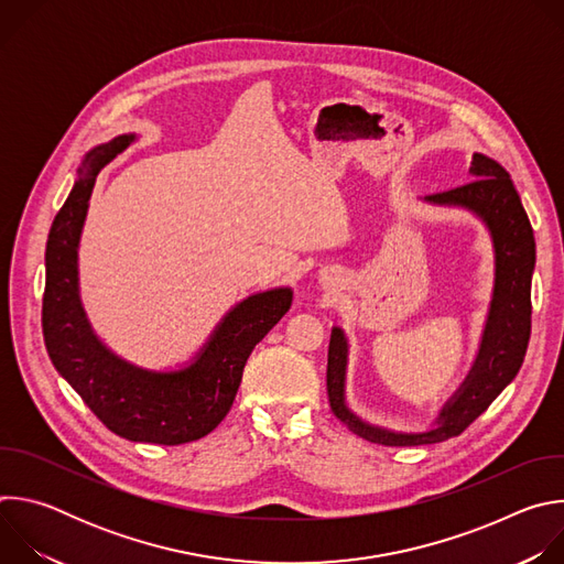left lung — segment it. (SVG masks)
<instances>
[{
    "label": "left lung",
    "mask_w": 564,
    "mask_h": 564,
    "mask_svg": "<svg viewBox=\"0 0 564 564\" xmlns=\"http://www.w3.org/2000/svg\"><path fill=\"white\" fill-rule=\"evenodd\" d=\"M470 176L475 181L424 196V203L437 207H459L475 214L487 225L494 254L496 283L489 316L481 333L477 357L442 406L435 424L422 433H404L375 426L355 415L346 404L348 339L341 328H333L328 348V397L333 413L359 437L381 446L437 444L464 433L485 413L491 401L518 375L531 335V274L535 268V240L529 216L509 172L485 153H473Z\"/></svg>",
    "instance_id": "8db88e82"
}]
</instances>
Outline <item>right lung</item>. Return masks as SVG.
<instances>
[{
	"mask_svg": "<svg viewBox=\"0 0 564 564\" xmlns=\"http://www.w3.org/2000/svg\"><path fill=\"white\" fill-rule=\"evenodd\" d=\"M133 140L135 133H124L94 147L77 170L48 231L42 328L55 370L111 433L176 446L205 437L225 420L248 357L290 310L292 290L274 288L238 301L178 370L140 368L109 350L79 301L77 248L98 174Z\"/></svg>",
	"mask_w": 564,
	"mask_h": 564,
	"instance_id": "obj_1",
	"label": "right lung"
}]
</instances>
